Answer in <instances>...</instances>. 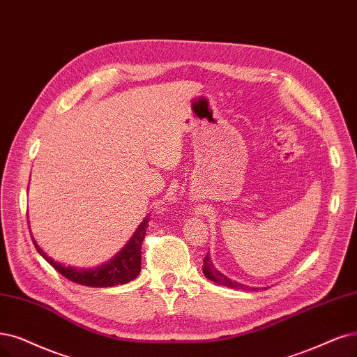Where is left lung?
<instances>
[{
	"label": "left lung",
	"mask_w": 357,
	"mask_h": 357,
	"mask_svg": "<svg viewBox=\"0 0 357 357\" xmlns=\"http://www.w3.org/2000/svg\"><path fill=\"white\" fill-rule=\"evenodd\" d=\"M203 272H204V275H206V278L212 280L213 282H216V284H219V285L228 287V288H238V289H252L250 287L243 285V284L236 282V281H232V280L227 278V276L223 275V273H220V272L213 266V263H212V260H210L208 255H206L204 259H203ZM253 289H257V288H253Z\"/></svg>",
	"instance_id": "obj_1"
}]
</instances>
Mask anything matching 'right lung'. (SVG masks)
Here are the masks:
<instances>
[{"label":"right lung","mask_w":357,"mask_h":357,"mask_svg":"<svg viewBox=\"0 0 357 357\" xmlns=\"http://www.w3.org/2000/svg\"><path fill=\"white\" fill-rule=\"evenodd\" d=\"M149 222L150 218L147 216L142 220L134 236H132L129 243L123 247L122 252H119V255L109 263H105V265H101L96 269H77L72 266H63L61 263L54 261L51 257H48L43 250L39 248L35 240L32 241L35 244V248L38 250V253L69 281L86 287H114L130 282L138 276L141 271V248L142 241L145 238V232H147L149 228Z\"/></svg>","instance_id":"1"}]
</instances>
